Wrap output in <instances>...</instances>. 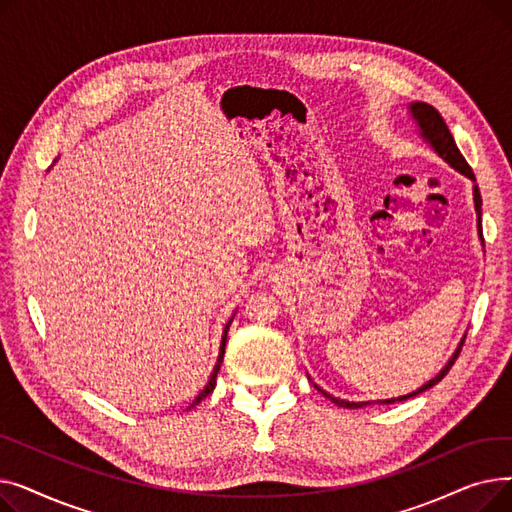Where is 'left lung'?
<instances>
[{
  "instance_id": "1",
  "label": "left lung",
  "mask_w": 512,
  "mask_h": 512,
  "mask_svg": "<svg viewBox=\"0 0 512 512\" xmlns=\"http://www.w3.org/2000/svg\"><path fill=\"white\" fill-rule=\"evenodd\" d=\"M411 114H413V118L417 120V124H419V128H421V137H425L429 143H432V147L448 161V164L452 166V168H456L459 170L461 174H465V176H469L471 180H475V174H473V170H471V166L467 164V159L463 157V153L459 151V147H456V143H454V139H452V134H450V130H448V126H446V122H444V118L440 116V112L436 110L434 105H429V103H413L411 105ZM473 197H475V209H477V222H479V236H481V195H479V188L475 186L473 188ZM461 348H463V342H461V346L456 348V353L452 355V359L448 361V365L436 375V378L432 380V382H427L425 386H421L419 390H415V392H411V394H407V396H400L398 400H407V398H413V396H417V394H421V392H425V390H429L432 386H436L444 375L450 371V367L454 365V361L459 359V355H461ZM317 388V386H315ZM321 394L324 396H328L332 402H336L338 407H346V409H361L365 402H348V400H340V398H334V396H330L328 392H324L321 388H317ZM396 398H390V400H384L386 405H390V402H394Z\"/></svg>"
}]
</instances>
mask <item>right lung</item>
<instances>
[{"label": "right lung", "instance_id": "right-lung-1", "mask_svg": "<svg viewBox=\"0 0 512 512\" xmlns=\"http://www.w3.org/2000/svg\"><path fill=\"white\" fill-rule=\"evenodd\" d=\"M228 328H230V321L226 324V330H224V336H222V346H220V357H218V365H215V369H213V373H211V378H209V384L205 386V390L193 400V405L191 407H197L199 402L203 400V398H207L211 392H213V388H215V378H218V371H220V367H222V361H224V348H226V338H228ZM188 407V409H191Z\"/></svg>", "mask_w": 512, "mask_h": 512}]
</instances>
